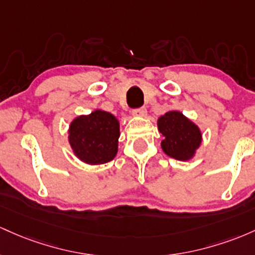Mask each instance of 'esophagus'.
Wrapping results in <instances>:
<instances>
[{
    "instance_id": "obj_1",
    "label": "esophagus",
    "mask_w": 255,
    "mask_h": 255,
    "mask_svg": "<svg viewBox=\"0 0 255 255\" xmlns=\"http://www.w3.org/2000/svg\"><path fill=\"white\" fill-rule=\"evenodd\" d=\"M132 116L133 117H145L147 116V110L144 107L137 108V110L132 111Z\"/></svg>"
}]
</instances>
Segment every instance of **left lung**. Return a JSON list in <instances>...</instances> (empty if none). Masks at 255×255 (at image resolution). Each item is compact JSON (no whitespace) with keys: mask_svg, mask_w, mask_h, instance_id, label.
Wrapping results in <instances>:
<instances>
[{"mask_svg":"<svg viewBox=\"0 0 255 255\" xmlns=\"http://www.w3.org/2000/svg\"><path fill=\"white\" fill-rule=\"evenodd\" d=\"M158 128L164 137L162 150L176 160H190L201 144L202 133L199 127L178 111H170L160 117Z\"/></svg>","mask_w":255,"mask_h":255,"instance_id":"1","label":"left lung"}]
</instances>
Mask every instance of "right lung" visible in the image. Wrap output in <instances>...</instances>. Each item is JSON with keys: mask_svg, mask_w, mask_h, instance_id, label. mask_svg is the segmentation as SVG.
<instances>
[{"mask_svg": "<svg viewBox=\"0 0 255 255\" xmlns=\"http://www.w3.org/2000/svg\"><path fill=\"white\" fill-rule=\"evenodd\" d=\"M119 136L118 119L101 110L77 117L68 130L74 155L90 165L106 164L116 158Z\"/></svg>", "mask_w": 255, "mask_h": 255, "instance_id": "1", "label": "right lung"}]
</instances>
